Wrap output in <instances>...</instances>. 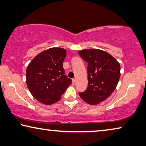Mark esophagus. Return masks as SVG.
Returning <instances> with one entry per match:
<instances>
[{
    "label": "esophagus",
    "mask_w": 146,
    "mask_h": 146,
    "mask_svg": "<svg viewBox=\"0 0 146 146\" xmlns=\"http://www.w3.org/2000/svg\"><path fill=\"white\" fill-rule=\"evenodd\" d=\"M76 82V80L75 78H73V79H72V84H75Z\"/></svg>",
    "instance_id": "1"
}]
</instances>
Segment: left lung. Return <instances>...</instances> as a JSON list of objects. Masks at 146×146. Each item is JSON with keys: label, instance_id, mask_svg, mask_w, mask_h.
<instances>
[{"label": "left lung", "instance_id": "obj_1", "mask_svg": "<svg viewBox=\"0 0 146 146\" xmlns=\"http://www.w3.org/2000/svg\"><path fill=\"white\" fill-rule=\"evenodd\" d=\"M88 62V86L79 95L85 102L97 105L109 98L117 87L120 76L119 62L104 50L91 48L78 52Z\"/></svg>", "mask_w": 146, "mask_h": 146}]
</instances>
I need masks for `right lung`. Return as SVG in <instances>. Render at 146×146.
Wrapping results in <instances>:
<instances>
[{
  "label": "right lung",
  "mask_w": 146,
  "mask_h": 146,
  "mask_svg": "<svg viewBox=\"0 0 146 146\" xmlns=\"http://www.w3.org/2000/svg\"><path fill=\"white\" fill-rule=\"evenodd\" d=\"M66 50L50 48L40 52L26 70V84L33 98L45 105L57 102L72 84L64 74L63 61Z\"/></svg>",
  "instance_id": "1"
}]
</instances>
